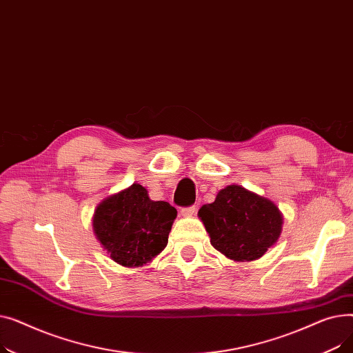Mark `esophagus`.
Instances as JSON below:
<instances>
[{"instance_id":"esophagus-1","label":"esophagus","mask_w":353,"mask_h":353,"mask_svg":"<svg viewBox=\"0 0 353 353\" xmlns=\"http://www.w3.org/2000/svg\"><path fill=\"white\" fill-rule=\"evenodd\" d=\"M194 213H196V208H194V206L180 210V214H181L183 217H193Z\"/></svg>"}]
</instances>
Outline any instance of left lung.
I'll return each instance as SVG.
<instances>
[{"label": "left lung", "instance_id": "obj_1", "mask_svg": "<svg viewBox=\"0 0 353 353\" xmlns=\"http://www.w3.org/2000/svg\"><path fill=\"white\" fill-rule=\"evenodd\" d=\"M197 216L212 246L234 262L261 259L279 240L283 226V214L274 201L240 184L221 189Z\"/></svg>", "mask_w": 353, "mask_h": 353}]
</instances>
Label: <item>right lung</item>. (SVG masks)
Masks as SVG:
<instances>
[{
    "label": "right lung",
    "instance_id": "1",
    "mask_svg": "<svg viewBox=\"0 0 353 353\" xmlns=\"http://www.w3.org/2000/svg\"><path fill=\"white\" fill-rule=\"evenodd\" d=\"M177 210L154 201L139 183L105 197L94 210L92 232L111 261L124 268L150 263L169 242Z\"/></svg>",
    "mask_w": 353,
    "mask_h": 353
}]
</instances>
